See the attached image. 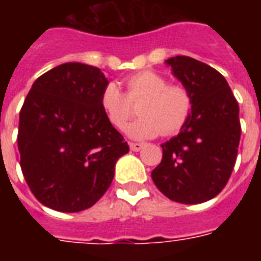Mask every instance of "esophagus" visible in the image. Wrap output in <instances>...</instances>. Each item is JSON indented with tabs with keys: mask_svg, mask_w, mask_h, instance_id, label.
<instances>
[{
	"mask_svg": "<svg viewBox=\"0 0 261 261\" xmlns=\"http://www.w3.org/2000/svg\"><path fill=\"white\" fill-rule=\"evenodd\" d=\"M142 147H144V145H142L141 142H130V149L131 151H134V152L141 151Z\"/></svg>",
	"mask_w": 261,
	"mask_h": 261,
	"instance_id": "esophagus-1",
	"label": "esophagus"
}]
</instances>
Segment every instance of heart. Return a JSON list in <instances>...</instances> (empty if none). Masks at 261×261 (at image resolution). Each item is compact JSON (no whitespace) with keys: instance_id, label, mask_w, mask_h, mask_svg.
<instances>
[{"instance_id":"b5f03b06","label":"heart","mask_w":261,"mask_h":261,"mask_svg":"<svg viewBox=\"0 0 261 261\" xmlns=\"http://www.w3.org/2000/svg\"><path fill=\"white\" fill-rule=\"evenodd\" d=\"M127 93L109 82L100 93V106L109 123L123 128L131 116V102L144 97L138 106L140 119L125 127V134L134 140L153 138L162 131L172 136L186 124L192 112L190 93L153 71H140L125 80Z\"/></svg>"}]
</instances>
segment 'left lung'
I'll return each instance as SVG.
<instances>
[{
  "label": "left lung",
  "mask_w": 261,
  "mask_h": 261,
  "mask_svg": "<svg viewBox=\"0 0 261 261\" xmlns=\"http://www.w3.org/2000/svg\"><path fill=\"white\" fill-rule=\"evenodd\" d=\"M165 64L190 93L192 112L180 133L161 145L162 161L151 177L172 201L205 202L224 189L235 166L239 105L213 67L187 56L168 59Z\"/></svg>",
  "instance_id": "obj_1"
}]
</instances>
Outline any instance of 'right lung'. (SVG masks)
<instances>
[{"label":"right lung","mask_w":261,"mask_h":261,"mask_svg":"<svg viewBox=\"0 0 261 261\" xmlns=\"http://www.w3.org/2000/svg\"><path fill=\"white\" fill-rule=\"evenodd\" d=\"M108 84L100 69L82 63L57 65L33 82L19 113L18 149L26 183L43 205L61 213L92 207L128 152L100 106Z\"/></svg>","instance_id":"right-lung-1"}]
</instances>
